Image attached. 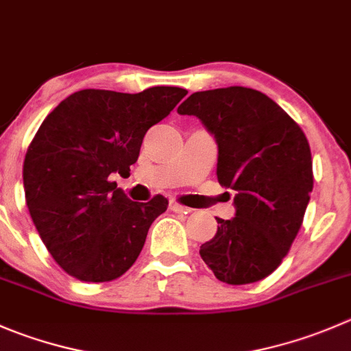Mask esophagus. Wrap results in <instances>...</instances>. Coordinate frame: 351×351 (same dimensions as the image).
Instances as JSON below:
<instances>
[{"mask_svg": "<svg viewBox=\"0 0 351 351\" xmlns=\"http://www.w3.org/2000/svg\"><path fill=\"white\" fill-rule=\"evenodd\" d=\"M169 209H171L173 213H182V214L190 213V207L180 206V204H178V202H175V200H171V202H169Z\"/></svg>", "mask_w": 351, "mask_h": 351, "instance_id": "esophagus-1", "label": "esophagus"}]
</instances>
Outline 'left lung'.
<instances>
[{"label":"left lung","mask_w":351,"mask_h":351,"mask_svg":"<svg viewBox=\"0 0 351 351\" xmlns=\"http://www.w3.org/2000/svg\"><path fill=\"white\" fill-rule=\"evenodd\" d=\"M217 144V182L234 190V216L200 245V257L228 285L269 276L290 250L311 200V147L271 97L247 87L193 93L178 106Z\"/></svg>","instance_id":"1"}]
</instances>
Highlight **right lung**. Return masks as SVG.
<instances>
[{
	"instance_id": "add662e5",
	"label": "right lung",
	"mask_w": 351,
	"mask_h": 351,
	"mask_svg": "<svg viewBox=\"0 0 351 351\" xmlns=\"http://www.w3.org/2000/svg\"><path fill=\"white\" fill-rule=\"evenodd\" d=\"M185 96L180 87L85 89L43 121L23 161L25 200L44 245L70 276L104 283L137 261L168 199L134 202L111 176L130 171L145 132Z\"/></svg>"
}]
</instances>
